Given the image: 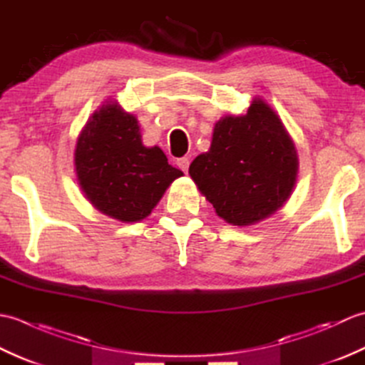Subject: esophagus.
<instances>
[{
	"mask_svg": "<svg viewBox=\"0 0 365 365\" xmlns=\"http://www.w3.org/2000/svg\"><path fill=\"white\" fill-rule=\"evenodd\" d=\"M175 165H177L178 168H180V169L183 170V173H187V170H188V166H190V160H188L187 157L177 158V160H175Z\"/></svg>",
	"mask_w": 365,
	"mask_h": 365,
	"instance_id": "1",
	"label": "esophagus"
}]
</instances>
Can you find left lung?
Returning a JSON list of instances; mask_svg holds the SVG:
<instances>
[{"label": "left lung", "mask_w": 365, "mask_h": 365, "mask_svg": "<svg viewBox=\"0 0 365 365\" xmlns=\"http://www.w3.org/2000/svg\"><path fill=\"white\" fill-rule=\"evenodd\" d=\"M298 153L282 120L254 98L245 115L216 122L210 150L190 165V175L216 215L232 226H251L290 197Z\"/></svg>", "instance_id": "8db88e82"}]
</instances>
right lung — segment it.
<instances>
[{
	"label": "right lung",
	"instance_id": "add662e5",
	"mask_svg": "<svg viewBox=\"0 0 365 365\" xmlns=\"http://www.w3.org/2000/svg\"><path fill=\"white\" fill-rule=\"evenodd\" d=\"M81 191L100 213L122 222L149 216L180 169L160 147H145L138 119L110 100L91 115L76 141Z\"/></svg>",
	"mask_w": 365,
	"mask_h": 365
}]
</instances>
